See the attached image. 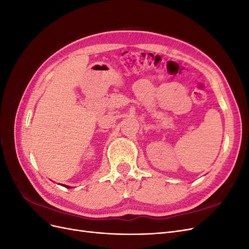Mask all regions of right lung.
Returning a JSON list of instances; mask_svg holds the SVG:
<instances>
[{
    "label": "right lung",
    "instance_id": "add662e5",
    "mask_svg": "<svg viewBox=\"0 0 249 249\" xmlns=\"http://www.w3.org/2000/svg\"><path fill=\"white\" fill-rule=\"evenodd\" d=\"M61 186H63V187H65V188H69V189H71V186H67V185H61Z\"/></svg>",
    "mask_w": 249,
    "mask_h": 249
}]
</instances>
